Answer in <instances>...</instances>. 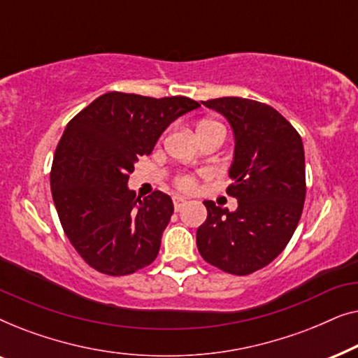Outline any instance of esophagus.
I'll use <instances>...</instances> for the list:
<instances>
[{
  "mask_svg": "<svg viewBox=\"0 0 358 358\" xmlns=\"http://www.w3.org/2000/svg\"><path fill=\"white\" fill-rule=\"evenodd\" d=\"M173 203H174L176 212H179V210H182L184 205L187 203V200H185L184 197H180V195H174V197H173Z\"/></svg>",
  "mask_w": 358,
  "mask_h": 358,
  "instance_id": "34e87169",
  "label": "esophagus"
}]
</instances>
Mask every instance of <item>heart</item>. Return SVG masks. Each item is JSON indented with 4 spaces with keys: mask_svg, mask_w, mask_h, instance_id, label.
Listing matches in <instances>:
<instances>
[{
    "mask_svg": "<svg viewBox=\"0 0 358 358\" xmlns=\"http://www.w3.org/2000/svg\"><path fill=\"white\" fill-rule=\"evenodd\" d=\"M212 124H215V122H202L200 125H212ZM178 185L184 190H192L195 187V180L192 176H180V178H178Z\"/></svg>",
    "mask_w": 358,
    "mask_h": 358,
    "instance_id": "heart-1",
    "label": "heart"
}]
</instances>
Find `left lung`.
<instances>
[{"label": "left lung", "mask_w": 358, "mask_h": 358, "mask_svg": "<svg viewBox=\"0 0 358 358\" xmlns=\"http://www.w3.org/2000/svg\"><path fill=\"white\" fill-rule=\"evenodd\" d=\"M229 122L234 156L227 192L238 208L205 200L207 220L197 229L200 256L233 275H249L271 264L290 241L306 195L305 151L285 117L252 99L202 101Z\"/></svg>", "instance_id": "1"}]
</instances>
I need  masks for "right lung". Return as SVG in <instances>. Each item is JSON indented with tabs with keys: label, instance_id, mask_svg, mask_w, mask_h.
Returning <instances> with one entry per match:
<instances>
[{
	"label": "right lung",
	"instance_id": "add662e5",
	"mask_svg": "<svg viewBox=\"0 0 358 358\" xmlns=\"http://www.w3.org/2000/svg\"><path fill=\"white\" fill-rule=\"evenodd\" d=\"M200 107L184 96L107 92L68 122L53 156L50 187L63 231L97 272L129 275L150 266L174 212L168 194L136 197L129 174L171 122Z\"/></svg>",
	"mask_w": 358,
	"mask_h": 358
}]
</instances>
